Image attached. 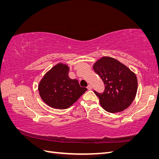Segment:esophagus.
<instances>
[{
    "label": "esophagus",
    "mask_w": 159,
    "mask_h": 159,
    "mask_svg": "<svg viewBox=\"0 0 159 159\" xmlns=\"http://www.w3.org/2000/svg\"><path fill=\"white\" fill-rule=\"evenodd\" d=\"M87 88H88V90H91V89H92V88H91V85H88V86L87 87Z\"/></svg>",
    "instance_id": "1"
}]
</instances>
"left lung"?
I'll use <instances>...</instances> for the list:
<instances>
[{
  "label": "left lung",
  "mask_w": 159,
  "mask_h": 159,
  "mask_svg": "<svg viewBox=\"0 0 159 159\" xmlns=\"http://www.w3.org/2000/svg\"><path fill=\"white\" fill-rule=\"evenodd\" d=\"M93 68L105 85L102 93L93 90L102 107L112 113L127 109L136 96V75L127 66L110 57H102L95 62Z\"/></svg>",
  "instance_id": "8db88e82"
}]
</instances>
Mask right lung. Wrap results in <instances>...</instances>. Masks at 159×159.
<instances>
[{
    "mask_svg": "<svg viewBox=\"0 0 159 159\" xmlns=\"http://www.w3.org/2000/svg\"><path fill=\"white\" fill-rule=\"evenodd\" d=\"M68 66L58 64L44 76L38 85L42 99L50 107L64 109L68 108L88 89L80 85L78 81L68 76Z\"/></svg>",
    "mask_w": 159,
    "mask_h": 159,
    "instance_id": "add662e5",
    "label": "right lung"
}]
</instances>
